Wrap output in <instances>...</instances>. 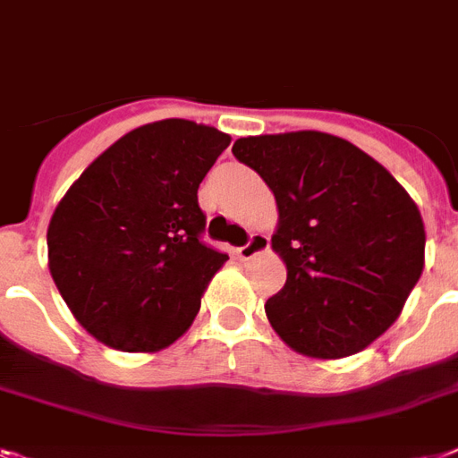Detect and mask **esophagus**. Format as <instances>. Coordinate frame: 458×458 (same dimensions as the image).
I'll use <instances>...</instances> for the list:
<instances>
[{
	"label": "esophagus",
	"instance_id": "34e87169",
	"mask_svg": "<svg viewBox=\"0 0 458 458\" xmlns=\"http://www.w3.org/2000/svg\"><path fill=\"white\" fill-rule=\"evenodd\" d=\"M267 247H270V242H267V237L261 235V233H254V235H249L247 244H242V247H237V256H240L242 261H247V259H251V256L266 251Z\"/></svg>",
	"mask_w": 458,
	"mask_h": 458
}]
</instances>
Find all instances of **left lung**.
<instances>
[{
	"label": "left lung",
	"mask_w": 458,
	"mask_h": 458,
	"mask_svg": "<svg viewBox=\"0 0 458 458\" xmlns=\"http://www.w3.org/2000/svg\"><path fill=\"white\" fill-rule=\"evenodd\" d=\"M233 155L273 191L287 282L273 329L310 358H345L388 329L423 270L421 214L377 159L322 131L249 136Z\"/></svg>",
	"instance_id": "8db88e82"
}]
</instances>
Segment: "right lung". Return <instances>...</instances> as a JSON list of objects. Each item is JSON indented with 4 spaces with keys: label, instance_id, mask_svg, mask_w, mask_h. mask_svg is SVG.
Listing matches in <instances>:
<instances>
[{
    "label": "right lung",
    "instance_id": "obj_1",
    "mask_svg": "<svg viewBox=\"0 0 458 458\" xmlns=\"http://www.w3.org/2000/svg\"><path fill=\"white\" fill-rule=\"evenodd\" d=\"M230 145L188 120L139 126L81 174L48 223V270L89 334L159 351L192 325L228 254L204 244L197 188Z\"/></svg>",
    "mask_w": 458,
    "mask_h": 458
}]
</instances>
